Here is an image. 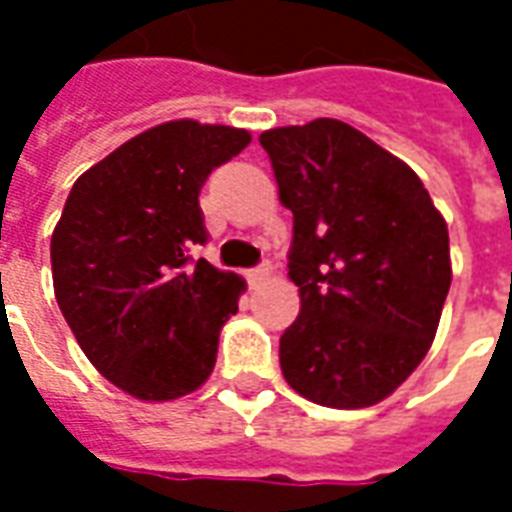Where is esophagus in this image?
Here are the masks:
<instances>
[{"label":"esophagus","mask_w":512,"mask_h":512,"mask_svg":"<svg viewBox=\"0 0 512 512\" xmlns=\"http://www.w3.org/2000/svg\"><path fill=\"white\" fill-rule=\"evenodd\" d=\"M268 274H271L268 263L252 268V271H246V282H249V288H260V285H263V282L268 279Z\"/></svg>","instance_id":"1"}]
</instances>
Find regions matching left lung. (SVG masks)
I'll list each match as a JSON object with an SVG mask.
<instances>
[{
    "mask_svg": "<svg viewBox=\"0 0 512 512\" xmlns=\"http://www.w3.org/2000/svg\"><path fill=\"white\" fill-rule=\"evenodd\" d=\"M293 213L288 274L299 318L282 376L329 408H365L428 354L452 282L450 235L417 172L348 123L321 117L260 134Z\"/></svg>",
    "mask_w": 512,
    "mask_h": 512,
    "instance_id": "8db88e82",
    "label": "left lung"
}]
</instances>
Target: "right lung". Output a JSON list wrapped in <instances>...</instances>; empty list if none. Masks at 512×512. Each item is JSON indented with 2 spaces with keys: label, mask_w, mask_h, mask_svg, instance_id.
<instances>
[{
  "label": "right lung",
  "mask_w": 512,
  "mask_h": 512,
  "mask_svg": "<svg viewBox=\"0 0 512 512\" xmlns=\"http://www.w3.org/2000/svg\"><path fill=\"white\" fill-rule=\"evenodd\" d=\"M244 128L169 120L73 183L51 235L54 296L95 370L139 400L200 389L244 279L191 260L205 244L200 189L238 156Z\"/></svg>",
  "instance_id": "add662e5"
}]
</instances>
